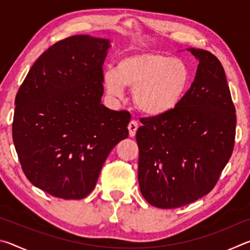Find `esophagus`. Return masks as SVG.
Listing matches in <instances>:
<instances>
[{
  "label": "esophagus",
  "mask_w": 250,
  "mask_h": 250,
  "mask_svg": "<svg viewBox=\"0 0 250 250\" xmlns=\"http://www.w3.org/2000/svg\"><path fill=\"white\" fill-rule=\"evenodd\" d=\"M138 122L135 121V120H131L130 122H129V125H128V129H129V135L130 137H134L135 135V132H137V130H138Z\"/></svg>",
  "instance_id": "esophagus-1"
}]
</instances>
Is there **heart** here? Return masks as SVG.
I'll return each instance as SVG.
<instances>
[{
  "label": "heart",
  "instance_id": "1",
  "mask_svg": "<svg viewBox=\"0 0 250 250\" xmlns=\"http://www.w3.org/2000/svg\"><path fill=\"white\" fill-rule=\"evenodd\" d=\"M191 79V69L182 59L143 50L120 58L116 70L104 73V86L115 99L124 97L125 87L130 88L135 107L149 117H161L182 103Z\"/></svg>",
  "mask_w": 250,
  "mask_h": 250
}]
</instances>
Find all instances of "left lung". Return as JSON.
<instances>
[{"instance_id":"8db88e82","label":"left lung","mask_w":250,"mask_h":250,"mask_svg":"<svg viewBox=\"0 0 250 250\" xmlns=\"http://www.w3.org/2000/svg\"><path fill=\"white\" fill-rule=\"evenodd\" d=\"M188 50L200 64L188 94L168 115L142 118L135 134L140 191L160 208L208 194L234 150L236 110L225 70L207 50Z\"/></svg>"}]
</instances>
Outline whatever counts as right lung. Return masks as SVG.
Returning <instances> with one entry per match:
<instances>
[{
  "mask_svg": "<svg viewBox=\"0 0 250 250\" xmlns=\"http://www.w3.org/2000/svg\"><path fill=\"white\" fill-rule=\"evenodd\" d=\"M109 40L75 35L37 58L15 97V150L33 185L55 197L82 200L95 188L131 115L101 104Z\"/></svg>",
  "mask_w": 250,
  "mask_h": 250,
  "instance_id": "1",
  "label": "right lung"
}]
</instances>
